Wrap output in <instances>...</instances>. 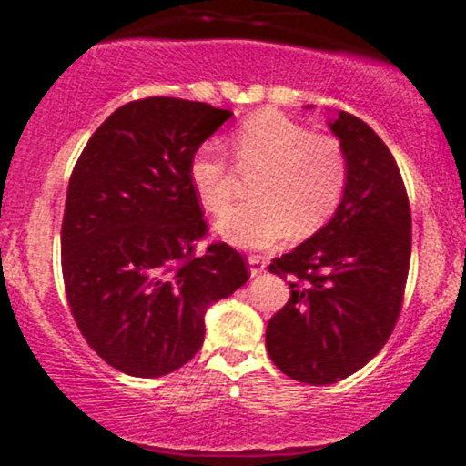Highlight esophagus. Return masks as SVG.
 I'll list each match as a JSON object with an SVG mask.
<instances>
[{
	"label": "esophagus",
	"instance_id": "obj_1",
	"mask_svg": "<svg viewBox=\"0 0 466 466\" xmlns=\"http://www.w3.org/2000/svg\"><path fill=\"white\" fill-rule=\"evenodd\" d=\"M248 263H249V276L251 278H256V276H260L265 271V260L260 258V256H249L248 258Z\"/></svg>",
	"mask_w": 466,
	"mask_h": 466
}]
</instances>
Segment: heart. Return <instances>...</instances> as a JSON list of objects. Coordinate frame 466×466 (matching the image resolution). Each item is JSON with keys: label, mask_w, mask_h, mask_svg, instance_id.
<instances>
[{"label": "heart", "mask_w": 466, "mask_h": 466, "mask_svg": "<svg viewBox=\"0 0 466 466\" xmlns=\"http://www.w3.org/2000/svg\"><path fill=\"white\" fill-rule=\"evenodd\" d=\"M240 173L251 181L254 201L240 203L217 221L228 243L265 249L296 228L311 234L335 215L349 186V159L339 140L311 133L280 111L249 116L229 137ZM188 181L203 210L221 212L237 192V173L215 147H201L188 162Z\"/></svg>", "instance_id": "obj_1"}]
</instances>
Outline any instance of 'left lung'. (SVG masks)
Segmentation results:
<instances>
[{"instance_id":"obj_1","label":"left lung","mask_w":466,"mask_h":466,"mask_svg":"<svg viewBox=\"0 0 466 466\" xmlns=\"http://www.w3.org/2000/svg\"><path fill=\"white\" fill-rule=\"evenodd\" d=\"M329 127L349 159L344 199L326 226L269 265L293 280L267 324V352L278 370L311 386L350 377L386 346L411 254L408 192L390 148L346 111Z\"/></svg>"}]
</instances>
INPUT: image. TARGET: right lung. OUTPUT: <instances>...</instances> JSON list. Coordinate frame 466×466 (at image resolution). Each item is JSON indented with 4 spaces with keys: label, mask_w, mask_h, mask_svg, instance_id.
Wrapping results in <instances>:
<instances>
[{
    "label": "right lung",
    "mask_w": 466,
    "mask_h": 466,
    "mask_svg": "<svg viewBox=\"0 0 466 466\" xmlns=\"http://www.w3.org/2000/svg\"><path fill=\"white\" fill-rule=\"evenodd\" d=\"M229 117L195 100H136L106 117L74 166L63 280L80 333L116 370L153 379L188 363L208 309L248 282L229 245L195 256L206 221L188 162Z\"/></svg>",
    "instance_id": "add662e5"
}]
</instances>
